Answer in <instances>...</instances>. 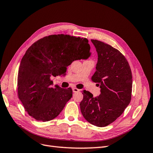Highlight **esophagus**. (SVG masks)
I'll use <instances>...</instances> for the list:
<instances>
[{"label":"esophagus","instance_id":"obj_1","mask_svg":"<svg viewBox=\"0 0 153 153\" xmlns=\"http://www.w3.org/2000/svg\"><path fill=\"white\" fill-rule=\"evenodd\" d=\"M80 91V90L78 89H77V88H73V92H79Z\"/></svg>","mask_w":153,"mask_h":153}]
</instances>
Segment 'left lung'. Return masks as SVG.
<instances>
[{
  "instance_id": "8db88e82",
  "label": "left lung",
  "mask_w": 153,
  "mask_h": 153,
  "mask_svg": "<svg viewBox=\"0 0 153 153\" xmlns=\"http://www.w3.org/2000/svg\"><path fill=\"white\" fill-rule=\"evenodd\" d=\"M98 53V62L92 80L98 83L101 93L94 97L83 91L80 110L89 123L98 127L115 121L131 98L132 74L126 59L117 49L102 41L91 39Z\"/></svg>"
}]
</instances>
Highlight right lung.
Returning <instances> with one entry per match:
<instances>
[{
  "label": "right lung",
  "mask_w": 153,
  "mask_h": 153,
  "mask_svg": "<svg viewBox=\"0 0 153 153\" xmlns=\"http://www.w3.org/2000/svg\"><path fill=\"white\" fill-rule=\"evenodd\" d=\"M86 38L57 34L44 37L27 49L18 73V96L29 115L39 121L57 117L71 98V88L52 87L51 78L61 75L62 64L90 56Z\"/></svg>",
  "instance_id": "obj_1"
}]
</instances>
